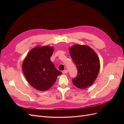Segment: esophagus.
<instances>
[{
	"mask_svg": "<svg viewBox=\"0 0 124 124\" xmlns=\"http://www.w3.org/2000/svg\"><path fill=\"white\" fill-rule=\"evenodd\" d=\"M63 74H66L68 73V70H65L62 71Z\"/></svg>",
	"mask_w": 124,
	"mask_h": 124,
	"instance_id": "esophagus-1",
	"label": "esophagus"
}]
</instances>
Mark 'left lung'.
<instances>
[{
    "instance_id": "1",
    "label": "left lung",
    "mask_w": 124,
    "mask_h": 124,
    "mask_svg": "<svg viewBox=\"0 0 124 124\" xmlns=\"http://www.w3.org/2000/svg\"><path fill=\"white\" fill-rule=\"evenodd\" d=\"M69 53L77 69V75L72 79L74 85L83 89L95 80L100 69V61L94 51L86 45L76 44L69 48Z\"/></svg>"
}]
</instances>
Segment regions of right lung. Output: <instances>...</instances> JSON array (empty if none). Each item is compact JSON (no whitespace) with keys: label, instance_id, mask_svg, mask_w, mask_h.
Returning <instances> with one entry per match:
<instances>
[{"label":"right lung","instance_id":"1","mask_svg":"<svg viewBox=\"0 0 124 124\" xmlns=\"http://www.w3.org/2000/svg\"><path fill=\"white\" fill-rule=\"evenodd\" d=\"M54 48L37 46L31 49L24 59L22 70L26 79L37 90L45 91L53 86L62 73L56 69L50 57Z\"/></svg>","mask_w":124,"mask_h":124}]
</instances>
